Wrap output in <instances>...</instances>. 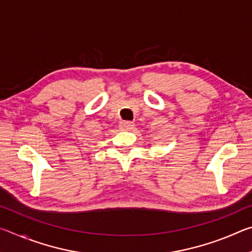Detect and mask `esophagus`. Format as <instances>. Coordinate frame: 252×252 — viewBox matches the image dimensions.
<instances>
[{
    "mask_svg": "<svg viewBox=\"0 0 252 252\" xmlns=\"http://www.w3.org/2000/svg\"><path fill=\"white\" fill-rule=\"evenodd\" d=\"M120 126V129L122 131H127V130L133 129L134 125L130 121H122V122H120V126Z\"/></svg>",
    "mask_w": 252,
    "mask_h": 252,
    "instance_id": "34e87169",
    "label": "esophagus"
}]
</instances>
